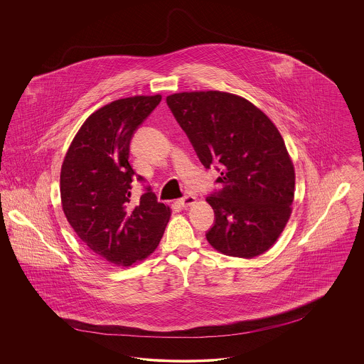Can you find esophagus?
Wrapping results in <instances>:
<instances>
[{
  "label": "esophagus",
  "instance_id": "obj_1",
  "mask_svg": "<svg viewBox=\"0 0 364 364\" xmlns=\"http://www.w3.org/2000/svg\"><path fill=\"white\" fill-rule=\"evenodd\" d=\"M177 203H178L181 208H188V206H192L193 203H196V198H195L193 195H187V196L178 199Z\"/></svg>",
  "mask_w": 364,
  "mask_h": 364
}]
</instances>
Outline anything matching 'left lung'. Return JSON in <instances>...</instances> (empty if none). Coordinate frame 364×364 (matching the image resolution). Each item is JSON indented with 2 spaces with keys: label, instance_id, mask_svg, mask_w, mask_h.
<instances>
[{
  "label": "left lung",
  "instance_id": "left-lung-1",
  "mask_svg": "<svg viewBox=\"0 0 364 364\" xmlns=\"http://www.w3.org/2000/svg\"><path fill=\"white\" fill-rule=\"evenodd\" d=\"M166 104L223 190L206 198L215 223L206 235L221 254L251 259L277 242L291 217L294 162L277 127L259 107L224 91H184Z\"/></svg>",
  "mask_w": 364,
  "mask_h": 364
}]
</instances>
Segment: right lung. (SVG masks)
<instances>
[{
	"label": "right lung",
	"instance_id": "obj_1",
	"mask_svg": "<svg viewBox=\"0 0 364 364\" xmlns=\"http://www.w3.org/2000/svg\"><path fill=\"white\" fill-rule=\"evenodd\" d=\"M162 97L135 95L105 105L88 116L61 165L63 211L77 237L114 266H131L156 251L171 218L150 187L131 203L135 172L129 141ZM143 181V177H136Z\"/></svg>",
	"mask_w": 364,
	"mask_h": 364
}]
</instances>
